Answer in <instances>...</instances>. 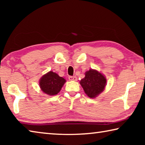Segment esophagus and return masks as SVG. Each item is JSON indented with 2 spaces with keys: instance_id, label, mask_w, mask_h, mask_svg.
I'll list each match as a JSON object with an SVG mask.
<instances>
[{
  "instance_id": "esophagus-1",
  "label": "esophagus",
  "mask_w": 145,
  "mask_h": 145,
  "mask_svg": "<svg viewBox=\"0 0 145 145\" xmlns=\"http://www.w3.org/2000/svg\"><path fill=\"white\" fill-rule=\"evenodd\" d=\"M68 79L71 80V81H76L77 80V78L76 76H69L68 77Z\"/></svg>"
}]
</instances>
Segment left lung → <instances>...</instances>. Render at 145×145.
Returning a JSON list of instances; mask_svg holds the SVG:
<instances>
[{
  "instance_id": "8db88e82",
  "label": "left lung",
  "mask_w": 145,
  "mask_h": 145,
  "mask_svg": "<svg viewBox=\"0 0 145 145\" xmlns=\"http://www.w3.org/2000/svg\"><path fill=\"white\" fill-rule=\"evenodd\" d=\"M84 92L89 98L97 97L104 91L106 78L101 73L95 70H89L85 73V77L80 81Z\"/></svg>"
}]
</instances>
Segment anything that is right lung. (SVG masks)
Instances as JSON below:
<instances>
[{"mask_svg": "<svg viewBox=\"0 0 145 145\" xmlns=\"http://www.w3.org/2000/svg\"><path fill=\"white\" fill-rule=\"evenodd\" d=\"M65 82L66 80L63 77L50 71L40 78V86L44 93L51 96L57 95Z\"/></svg>", "mask_w": 145, "mask_h": 145, "instance_id": "right-lung-1", "label": "right lung"}]
</instances>
